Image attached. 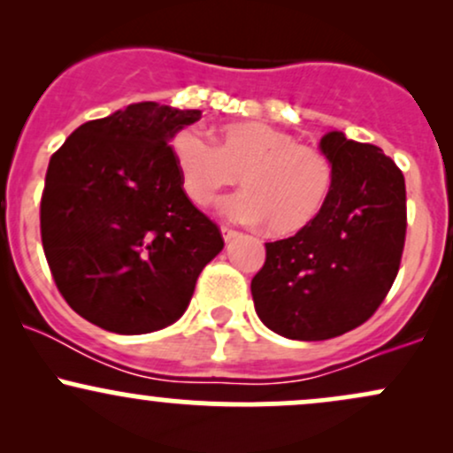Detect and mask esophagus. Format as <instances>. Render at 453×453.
I'll return each instance as SVG.
<instances>
[{
	"label": "esophagus",
	"instance_id": "34e87169",
	"mask_svg": "<svg viewBox=\"0 0 453 453\" xmlns=\"http://www.w3.org/2000/svg\"><path fill=\"white\" fill-rule=\"evenodd\" d=\"M221 234H223V241H226V242H232L234 238L241 236V234H238L236 230H232V227H227V226L221 227Z\"/></svg>",
	"mask_w": 453,
	"mask_h": 453
}]
</instances>
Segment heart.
Returning <instances> with one entry per match:
<instances>
[{"label":"heart","mask_w":453,"mask_h":453,"mask_svg":"<svg viewBox=\"0 0 453 453\" xmlns=\"http://www.w3.org/2000/svg\"><path fill=\"white\" fill-rule=\"evenodd\" d=\"M173 157L191 204H212L238 176L244 191L232 196L223 212L247 226L266 223L274 236L311 226L334 183L326 153L262 121L226 123L215 129V144L194 129H183L173 140Z\"/></svg>","instance_id":"b5f03b06"}]
</instances>
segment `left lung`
I'll return each mask as SVG.
<instances>
[{
    "label": "left lung",
    "instance_id": "obj_1",
    "mask_svg": "<svg viewBox=\"0 0 453 453\" xmlns=\"http://www.w3.org/2000/svg\"><path fill=\"white\" fill-rule=\"evenodd\" d=\"M330 197L311 226L266 242L251 280L264 326L292 341H326L362 326L398 274L407 232L404 176L383 150L327 132Z\"/></svg>",
    "mask_w": 453,
    "mask_h": 453
}]
</instances>
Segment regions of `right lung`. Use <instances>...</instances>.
<instances>
[{
    "instance_id": "obj_1",
    "label": "right lung",
    "mask_w": 453,
    "mask_h": 453,
    "mask_svg": "<svg viewBox=\"0 0 453 453\" xmlns=\"http://www.w3.org/2000/svg\"><path fill=\"white\" fill-rule=\"evenodd\" d=\"M202 111L129 104L82 123L50 157L40 204L46 262L65 303L117 334L174 324L219 227L187 200L170 140Z\"/></svg>"
}]
</instances>
